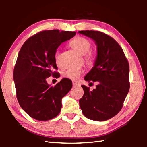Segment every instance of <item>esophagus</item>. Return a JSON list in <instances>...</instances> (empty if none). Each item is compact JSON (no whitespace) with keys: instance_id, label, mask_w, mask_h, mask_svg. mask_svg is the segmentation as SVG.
Segmentation results:
<instances>
[{"instance_id":"1","label":"esophagus","mask_w":147,"mask_h":147,"mask_svg":"<svg viewBox=\"0 0 147 147\" xmlns=\"http://www.w3.org/2000/svg\"><path fill=\"white\" fill-rule=\"evenodd\" d=\"M73 86L74 87H75V86H78V84L77 83V82H73Z\"/></svg>"}]
</instances>
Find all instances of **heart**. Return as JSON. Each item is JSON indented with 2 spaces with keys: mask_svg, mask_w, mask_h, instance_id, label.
<instances>
[{
  "mask_svg": "<svg viewBox=\"0 0 147 147\" xmlns=\"http://www.w3.org/2000/svg\"><path fill=\"white\" fill-rule=\"evenodd\" d=\"M70 45L72 48L78 52L81 55H86V60L88 63L91 64L93 61V57L91 54H89V51L91 49V43L88 39L82 38V37H77L72 40L70 43ZM59 51H56L55 53V60L57 63H59ZM82 74V71L80 69H69L63 73V76L65 78L70 79L71 80H78L81 74Z\"/></svg>",
  "mask_w": 147,
  "mask_h": 147,
  "instance_id": "heart-1",
  "label": "heart"
}]
</instances>
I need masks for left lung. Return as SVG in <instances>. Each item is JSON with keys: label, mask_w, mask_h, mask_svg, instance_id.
Masks as SVG:
<instances>
[{"label": "left lung", "mask_w": 147, "mask_h": 147, "mask_svg": "<svg viewBox=\"0 0 147 147\" xmlns=\"http://www.w3.org/2000/svg\"><path fill=\"white\" fill-rule=\"evenodd\" d=\"M78 33L93 39L97 47L94 66L84 80L98 82L93 91L81 86L84 95L79 100L80 107L84 115L90 120H108L120 111L128 93V60L119 43L108 35L93 30Z\"/></svg>", "instance_id": "1"}]
</instances>
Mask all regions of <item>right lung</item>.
Masks as SVG:
<instances>
[{
	"label": "right lung",
	"instance_id": "add662e5",
	"mask_svg": "<svg viewBox=\"0 0 147 147\" xmlns=\"http://www.w3.org/2000/svg\"><path fill=\"white\" fill-rule=\"evenodd\" d=\"M75 35V32L45 30L27 39L20 50L13 71L17 98L22 109L36 120L48 121L58 115L62 98L73 87L68 78H62L54 87L46 79L57 73L53 70L58 69V47Z\"/></svg>",
	"mask_w": 147,
	"mask_h": 147
}]
</instances>
